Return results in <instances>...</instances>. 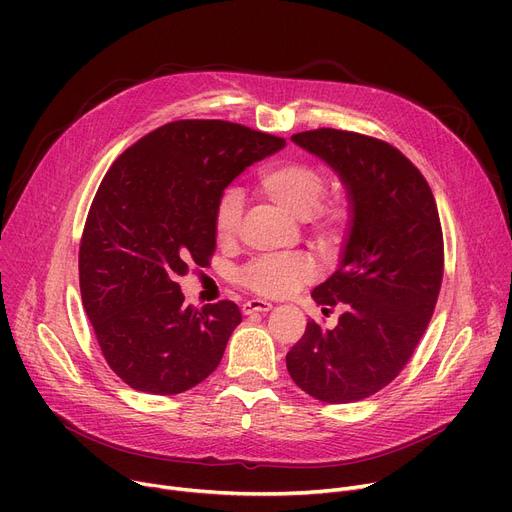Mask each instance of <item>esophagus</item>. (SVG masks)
I'll list each match as a JSON object with an SVG mask.
<instances>
[{
  "mask_svg": "<svg viewBox=\"0 0 512 512\" xmlns=\"http://www.w3.org/2000/svg\"><path fill=\"white\" fill-rule=\"evenodd\" d=\"M272 307H274L272 303H267V301H263V299H251V301H247L245 305H242V313H245V315H251V313H267Z\"/></svg>",
  "mask_w": 512,
  "mask_h": 512,
  "instance_id": "obj_1",
  "label": "esophagus"
}]
</instances>
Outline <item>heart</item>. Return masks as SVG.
<instances>
[{
    "mask_svg": "<svg viewBox=\"0 0 512 512\" xmlns=\"http://www.w3.org/2000/svg\"><path fill=\"white\" fill-rule=\"evenodd\" d=\"M328 178L317 166L301 159H284L265 166L255 182L257 195L292 220H305L309 234L324 251H336L353 224V203L338 195L321 201ZM240 195L234 188L222 193L213 215L215 238L222 245L234 240L240 224ZM315 267L305 255L255 259L240 272V282L263 297H286L313 278Z\"/></svg>",
    "mask_w": 512,
    "mask_h": 512,
    "instance_id": "1",
    "label": "heart"
}]
</instances>
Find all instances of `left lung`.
I'll use <instances>...</instances> for the list:
<instances>
[{"mask_svg":"<svg viewBox=\"0 0 512 512\" xmlns=\"http://www.w3.org/2000/svg\"><path fill=\"white\" fill-rule=\"evenodd\" d=\"M324 159L353 203L336 272L311 297L338 326L307 321L286 355L290 378L309 396L342 405L388 386L417 348L442 286L444 240L432 188L396 147L359 132L292 134Z\"/></svg>","mask_w":512,"mask_h":512,"instance_id":"8db88e82","label":"left lung"}]
</instances>
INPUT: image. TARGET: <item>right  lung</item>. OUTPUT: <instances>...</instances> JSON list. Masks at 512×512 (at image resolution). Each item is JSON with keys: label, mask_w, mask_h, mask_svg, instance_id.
I'll return each mask as SVG.
<instances>
[{"label": "right lung", "mask_w": 512, "mask_h": 512, "mask_svg": "<svg viewBox=\"0 0 512 512\" xmlns=\"http://www.w3.org/2000/svg\"><path fill=\"white\" fill-rule=\"evenodd\" d=\"M284 145L224 120H178L107 170L80 240V297L107 365L130 388L180 394L220 365L240 311L232 301L184 307L178 278L209 265L224 188Z\"/></svg>", "instance_id": "right-lung-1"}]
</instances>
